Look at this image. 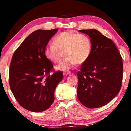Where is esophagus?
<instances>
[{"mask_svg": "<svg viewBox=\"0 0 131 131\" xmlns=\"http://www.w3.org/2000/svg\"><path fill=\"white\" fill-rule=\"evenodd\" d=\"M70 72H63V75L65 76H68V74H70Z\"/></svg>", "mask_w": 131, "mask_h": 131, "instance_id": "esophagus-1", "label": "esophagus"}]
</instances>
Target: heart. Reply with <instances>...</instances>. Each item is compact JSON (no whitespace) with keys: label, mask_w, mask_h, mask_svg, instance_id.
Listing matches in <instances>:
<instances>
[{"label":"heart","mask_w":131,"mask_h":131,"mask_svg":"<svg viewBox=\"0 0 131 131\" xmlns=\"http://www.w3.org/2000/svg\"><path fill=\"white\" fill-rule=\"evenodd\" d=\"M63 52L66 57L55 69L66 72L73 68L77 62L83 63L87 60L91 52V42L85 35L72 31L59 33L54 37L52 44L46 47L44 55L51 62L58 63Z\"/></svg>","instance_id":"obj_1"}]
</instances>
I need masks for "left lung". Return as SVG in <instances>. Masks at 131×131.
<instances>
[{
	"instance_id": "1",
	"label": "left lung",
	"mask_w": 131,
	"mask_h": 131,
	"mask_svg": "<svg viewBox=\"0 0 131 131\" xmlns=\"http://www.w3.org/2000/svg\"><path fill=\"white\" fill-rule=\"evenodd\" d=\"M91 42L89 58L77 73V96L86 107H100L116 96L121 87L123 65L121 55L112 40L96 29L79 30Z\"/></svg>"
}]
</instances>
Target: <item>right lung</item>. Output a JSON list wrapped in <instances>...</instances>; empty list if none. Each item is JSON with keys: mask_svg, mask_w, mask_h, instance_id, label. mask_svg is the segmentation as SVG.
Listing matches in <instances>:
<instances>
[{"mask_svg": "<svg viewBox=\"0 0 131 131\" xmlns=\"http://www.w3.org/2000/svg\"><path fill=\"white\" fill-rule=\"evenodd\" d=\"M58 29L37 30L24 40L13 55L10 66L11 91L22 107L41 112L54 101V91L63 78L62 72L49 75L53 65L44 50Z\"/></svg>", "mask_w": 131, "mask_h": 131, "instance_id": "1", "label": "right lung"}]
</instances>
